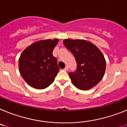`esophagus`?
<instances>
[{
	"label": "esophagus",
	"instance_id": "esophagus-1",
	"mask_svg": "<svg viewBox=\"0 0 127 127\" xmlns=\"http://www.w3.org/2000/svg\"><path fill=\"white\" fill-rule=\"evenodd\" d=\"M63 70H64V71H68V67L66 66L65 68H64L63 69Z\"/></svg>",
	"mask_w": 127,
	"mask_h": 127
}]
</instances>
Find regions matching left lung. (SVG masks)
<instances>
[{
  "label": "left lung",
  "mask_w": 127,
  "mask_h": 127,
  "mask_svg": "<svg viewBox=\"0 0 127 127\" xmlns=\"http://www.w3.org/2000/svg\"><path fill=\"white\" fill-rule=\"evenodd\" d=\"M64 45L75 57L77 69L69 72L72 83L80 90H89L97 85L106 69L105 57L97 46L85 40L65 39Z\"/></svg>",
  "instance_id": "8db88e82"
}]
</instances>
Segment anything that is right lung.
<instances>
[{
	"mask_svg": "<svg viewBox=\"0 0 127 127\" xmlns=\"http://www.w3.org/2000/svg\"><path fill=\"white\" fill-rule=\"evenodd\" d=\"M58 41L57 39H54L34 42L21 54L19 70L30 86L44 89L53 83L59 71L57 58L52 54Z\"/></svg>",
	"mask_w": 127,
	"mask_h": 127,
	"instance_id": "obj_1",
	"label": "right lung"
}]
</instances>
